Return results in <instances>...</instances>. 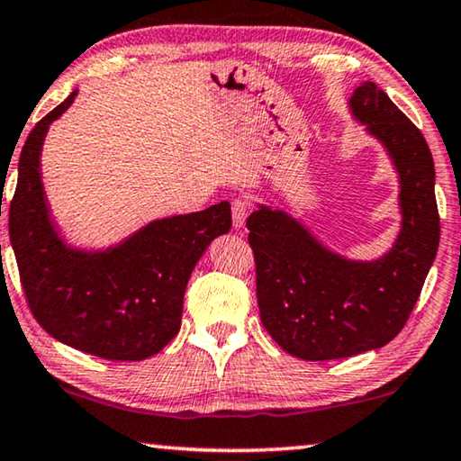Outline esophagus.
<instances>
[{
	"label": "esophagus",
	"mask_w": 461,
	"mask_h": 461,
	"mask_svg": "<svg viewBox=\"0 0 461 461\" xmlns=\"http://www.w3.org/2000/svg\"><path fill=\"white\" fill-rule=\"evenodd\" d=\"M230 208H232V226H235L237 230L243 229L245 220L249 216V203H247L245 199H232Z\"/></svg>",
	"instance_id": "1"
}]
</instances>
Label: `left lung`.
<instances>
[{"mask_svg": "<svg viewBox=\"0 0 461 461\" xmlns=\"http://www.w3.org/2000/svg\"><path fill=\"white\" fill-rule=\"evenodd\" d=\"M349 110L399 176L402 226L389 249L376 259H349L289 212L258 203L247 218L264 329L286 353L310 362L393 341L418 302L441 235L435 162L422 132L372 81L356 86Z\"/></svg>", "mask_w": 461, "mask_h": 461, "instance_id": "left-lung-1", "label": "left lung"}]
</instances>
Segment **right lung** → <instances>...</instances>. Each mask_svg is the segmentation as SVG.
Wrapping results in <instances>:
<instances>
[{"mask_svg": "<svg viewBox=\"0 0 461 461\" xmlns=\"http://www.w3.org/2000/svg\"><path fill=\"white\" fill-rule=\"evenodd\" d=\"M77 93L26 137L10 203V243L32 316L56 341L112 362H141L176 337L186 283L210 243L230 230V203L151 220L105 249L66 243L45 197L41 149L50 124Z\"/></svg>", "mask_w": 461, "mask_h": 461, "instance_id": "add662e5", "label": "right lung"}]
</instances>
